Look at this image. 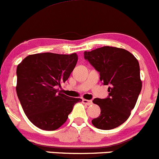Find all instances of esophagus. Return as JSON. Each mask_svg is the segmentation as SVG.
<instances>
[{
	"instance_id": "1",
	"label": "esophagus",
	"mask_w": 159,
	"mask_h": 159,
	"mask_svg": "<svg viewBox=\"0 0 159 159\" xmlns=\"http://www.w3.org/2000/svg\"><path fill=\"white\" fill-rule=\"evenodd\" d=\"M83 104L86 105H91L93 104V102L91 100H87V99H83Z\"/></svg>"
}]
</instances>
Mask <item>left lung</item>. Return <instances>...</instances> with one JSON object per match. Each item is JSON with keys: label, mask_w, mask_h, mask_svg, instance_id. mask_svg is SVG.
<instances>
[{"label": "left lung", "mask_w": 159, "mask_h": 159, "mask_svg": "<svg viewBox=\"0 0 159 159\" xmlns=\"http://www.w3.org/2000/svg\"><path fill=\"white\" fill-rule=\"evenodd\" d=\"M84 58L99 73L102 84L108 86L107 98L93 101L101 114L92 123L105 130L119 127L129 117L141 92L139 62L125 49L109 46L85 52Z\"/></svg>", "instance_id": "left-lung-1"}]
</instances>
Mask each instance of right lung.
Listing matches in <instances>:
<instances>
[{
    "label": "right lung",
    "mask_w": 159,
    "mask_h": 159,
    "mask_svg": "<svg viewBox=\"0 0 159 159\" xmlns=\"http://www.w3.org/2000/svg\"><path fill=\"white\" fill-rule=\"evenodd\" d=\"M76 53H41L27 56L16 68V93L25 115L37 127L55 130L62 126L80 98L62 94L65 83L76 66Z\"/></svg>",
    "instance_id": "obj_1"
}]
</instances>
